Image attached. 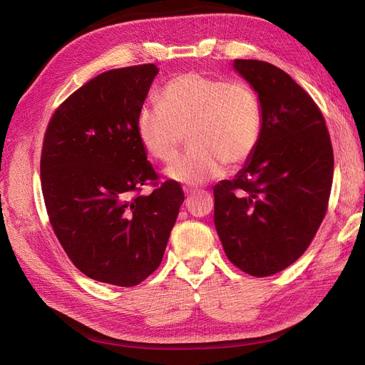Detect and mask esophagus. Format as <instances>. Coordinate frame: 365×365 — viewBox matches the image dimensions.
I'll return each mask as SVG.
<instances>
[{"instance_id":"obj_1","label":"esophagus","mask_w":365,"mask_h":365,"mask_svg":"<svg viewBox=\"0 0 365 365\" xmlns=\"http://www.w3.org/2000/svg\"><path fill=\"white\" fill-rule=\"evenodd\" d=\"M195 192H196V190L193 189V187H184V193H185L187 196H192Z\"/></svg>"}]
</instances>
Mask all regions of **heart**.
I'll return each instance as SVG.
<instances>
[{
	"instance_id": "1",
	"label": "heart",
	"mask_w": 365,
	"mask_h": 365,
	"mask_svg": "<svg viewBox=\"0 0 365 365\" xmlns=\"http://www.w3.org/2000/svg\"><path fill=\"white\" fill-rule=\"evenodd\" d=\"M262 106L252 88L189 71L163 86L160 105H145L137 115V134L155 160L175 158L184 132L192 148L175 160L168 178L182 184H202L224 172V164L239 165L257 148Z\"/></svg>"
}]
</instances>
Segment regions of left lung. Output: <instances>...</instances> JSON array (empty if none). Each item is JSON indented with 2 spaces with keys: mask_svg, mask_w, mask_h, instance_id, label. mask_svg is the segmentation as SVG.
<instances>
[{
  "mask_svg": "<svg viewBox=\"0 0 365 365\" xmlns=\"http://www.w3.org/2000/svg\"><path fill=\"white\" fill-rule=\"evenodd\" d=\"M257 93V148L233 180L215 185V225L228 260L256 277L288 268L323 222L334 178V150L323 114L283 70L235 59Z\"/></svg>",
  "mask_w": 365,
  "mask_h": 365,
  "instance_id": "1",
  "label": "left lung"
}]
</instances>
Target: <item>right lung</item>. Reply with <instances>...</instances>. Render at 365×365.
Returning a JSON list of instances; mask_svg holds the SVG:
<instances>
[{
	"mask_svg": "<svg viewBox=\"0 0 365 365\" xmlns=\"http://www.w3.org/2000/svg\"><path fill=\"white\" fill-rule=\"evenodd\" d=\"M158 71L145 63L96 76L56 109L42 146V195L62 248L86 277L126 288L160 267L184 202L175 181L134 195L158 180L137 134Z\"/></svg>",
	"mask_w": 365,
	"mask_h": 365,
	"instance_id": "right-lung-1",
	"label": "right lung"
}]
</instances>
